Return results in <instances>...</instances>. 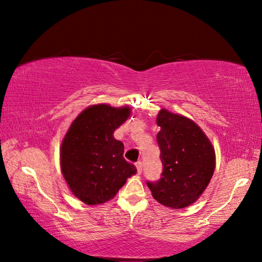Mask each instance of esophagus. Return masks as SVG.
<instances>
[{
  "label": "esophagus",
  "mask_w": 262,
  "mask_h": 262,
  "mask_svg": "<svg viewBox=\"0 0 262 262\" xmlns=\"http://www.w3.org/2000/svg\"><path fill=\"white\" fill-rule=\"evenodd\" d=\"M136 168H137L138 174H141V173H142V168H143L142 161H138V162H136Z\"/></svg>",
  "instance_id": "34e87169"
}]
</instances>
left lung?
<instances>
[{
    "instance_id": "1",
    "label": "left lung",
    "mask_w": 262,
    "mask_h": 262,
    "mask_svg": "<svg viewBox=\"0 0 262 262\" xmlns=\"http://www.w3.org/2000/svg\"><path fill=\"white\" fill-rule=\"evenodd\" d=\"M156 136L162 173L155 182L146 181L152 196L171 209H184L207 187L214 170V149L194 121L160 111Z\"/></svg>"
}]
</instances>
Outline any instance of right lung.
Listing matches in <instances>:
<instances>
[{
	"label": "right lung",
	"instance_id": "obj_1",
	"mask_svg": "<svg viewBox=\"0 0 262 262\" xmlns=\"http://www.w3.org/2000/svg\"><path fill=\"white\" fill-rule=\"evenodd\" d=\"M128 116V107L91 106L78 114L63 139V177L75 196L88 205L108 202L137 171L124 159L123 143L113 136Z\"/></svg>",
	"mask_w": 262,
	"mask_h": 262
}]
</instances>
